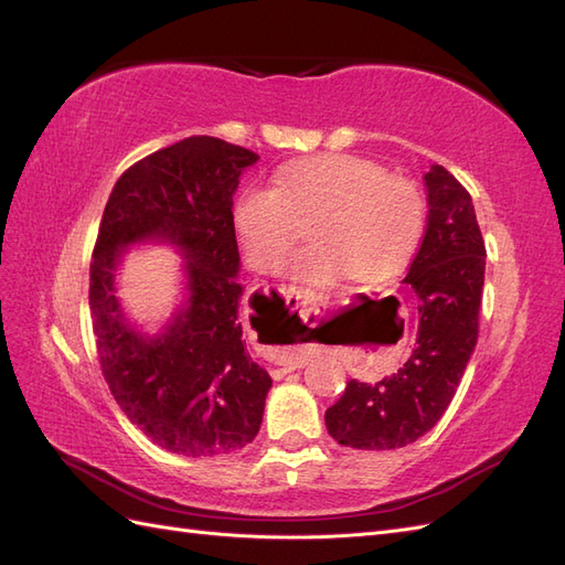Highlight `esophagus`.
<instances>
[{"mask_svg": "<svg viewBox=\"0 0 565 565\" xmlns=\"http://www.w3.org/2000/svg\"><path fill=\"white\" fill-rule=\"evenodd\" d=\"M280 292H282L289 309H292L297 316H301L303 320H316L318 318L320 306H318V295L313 292V289H309V287H295L292 285V287H282ZM306 361H309V355L297 353L295 358H289L287 363H282L278 370H273V377L280 380V377H285L287 372H292V370L306 365Z\"/></svg>", "mask_w": 565, "mask_h": 565, "instance_id": "obj_1", "label": "esophagus"}]
</instances>
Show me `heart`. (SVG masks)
Segmentation results:
<instances>
[{"instance_id":"1","label":"heart","mask_w":565,"mask_h":565,"mask_svg":"<svg viewBox=\"0 0 565 565\" xmlns=\"http://www.w3.org/2000/svg\"><path fill=\"white\" fill-rule=\"evenodd\" d=\"M426 204L419 185L358 156H320L289 164L268 185H249L235 204V228L252 268L285 266L311 226V247L295 256V278L377 282L415 254Z\"/></svg>"}]
</instances>
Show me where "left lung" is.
Returning <instances> with one entry per match:
<instances>
[{"label":"left lung","instance_id":"8db88e82","mask_svg":"<svg viewBox=\"0 0 565 565\" xmlns=\"http://www.w3.org/2000/svg\"><path fill=\"white\" fill-rule=\"evenodd\" d=\"M424 181L429 216L405 278L419 297L417 347L396 374L374 384L351 380L328 407L324 424L339 446L393 450L422 438L448 409L476 347L486 243L471 195L440 164Z\"/></svg>","mask_w":565,"mask_h":565}]
</instances>
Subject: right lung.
<instances>
[{"label":"right lung","instance_id":"1","mask_svg":"<svg viewBox=\"0 0 565 565\" xmlns=\"http://www.w3.org/2000/svg\"><path fill=\"white\" fill-rule=\"evenodd\" d=\"M256 158L214 136L167 146L117 179L98 226L89 309L100 372L129 422L177 455L241 450L262 426L273 382L243 344L233 224L237 179ZM146 236L184 249L192 289L186 311L156 340L121 320L111 282L121 247Z\"/></svg>","mask_w":565,"mask_h":565}]
</instances>
